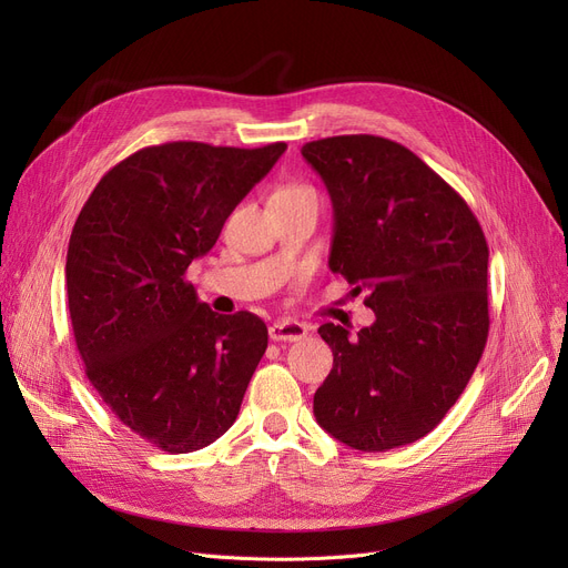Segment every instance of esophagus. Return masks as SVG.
I'll list each match as a JSON object with an SVG mask.
<instances>
[{"instance_id": "obj_1", "label": "esophagus", "mask_w": 568, "mask_h": 568, "mask_svg": "<svg viewBox=\"0 0 568 568\" xmlns=\"http://www.w3.org/2000/svg\"><path fill=\"white\" fill-rule=\"evenodd\" d=\"M308 334V326L296 320H278L268 326V338L276 343H294Z\"/></svg>"}]
</instances>
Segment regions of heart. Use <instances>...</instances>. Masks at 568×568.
I'll return each mask as SVG.
<instances>
[{
    "mask_svg": "<svg viewBox=\"0 0 568 568\" xmlns=\"http://www.w3.org/2000/svg\"><path fill=\"white\" fill-rule=\"evenodd\" d=\"M272 200H283V202L313 200V202H317V193H315V189H313L311 184H306V182H285V184H281V186L274 191Z\"/></svg>",
    "mask_w": 568,
    "mask_h": 568,
    "instance_id": "heart-1",
    "label": "heart"
}]
</instances>
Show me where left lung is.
Wrapping results in <instances>:
<instances>
[{
    "instance_id": "left-lung-1",
    "label": "left lung",
    "mask_w": 568,
    "mask_h": 568,
    "mask_svg": "<svg viewBox=\"0 0 568 568\" xmlns=\"http://www.w3.org/2000/svg\"><path fill=\"white\" fill-rule=\"evenodd\" d=\"M334 204L329 266L375 322L349 336L326 322L334 368L317 424L359 452L428 435L465 392L488 329V244L467 202L407 146L336 135L302 146Z\"/></svg>"
}]
</instances>
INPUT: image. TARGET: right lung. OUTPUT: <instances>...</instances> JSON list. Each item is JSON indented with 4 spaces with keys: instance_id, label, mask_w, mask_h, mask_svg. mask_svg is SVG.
Wrapping results in <instances>:
<instances>
[{
    "instance_id": "right-lung-1",
    "label": "right lung",
    "mask_w": 568,
    "mask_h": 568,
    "mask_svg": "<svg viewBox=\"0 0 568 568\" xmlns=\"http://www.w3.org/2000/svg\"><path fill=\"white\" fill-rule=\"evenodd\" d=\"M287 144L144 146L84 202L67 253L73 336L112 414L168 454H191L236 419L266 349V324L219 315L186 281L195 257Z\"/></svg>"
}]
</instances>
